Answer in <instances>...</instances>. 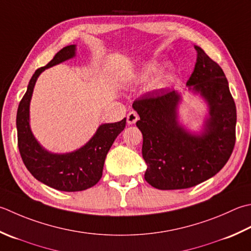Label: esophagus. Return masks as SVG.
<instances>
[{
	"label": "esophagus",
	"instance_id": "obj_1",
	"mask_svg": "<svg viewBox=\"0 0 251 251\" xmlns=\"http://www.w3.org/2000/svg\"><path fill=\"white\" fill-rule=\"evenodd\" d=\"M127 123H128L129 125H132V124H135V123L138 121V119H139V116H138V114H137L136 112H134V111H130L128 114H127Z\"/></svg>",
	"mask_w": 251,
	"mask_h": 251
}]
</instances>
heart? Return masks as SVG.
<instances>
[{
	"instance_id": "1",
	"label": "heart",
	"mask_w": 251,
	"mask_h": 251,
	"mask_svg": "<svg viewBox=\"0 0 251 251\" xmlns=\"http://www.w3.org/2000/svg\"><path fill=\"white\" fill-rule=\"evenodd\" d=\"M158 71V64L155 62H152L147 64L146 66H144L141 68V70L137 74V78H138V80L140 81H145L147 79H149V78L153 75V74ZM165 80V77H160L159 79H156L154 82V86L155 87H160L163 85V82Z\"/></svg>"
}]
</instances>
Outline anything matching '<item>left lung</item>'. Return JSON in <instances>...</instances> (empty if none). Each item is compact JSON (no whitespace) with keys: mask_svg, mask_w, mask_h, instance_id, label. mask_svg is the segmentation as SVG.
<instances>
[{"mask_svg":"<svg viewBox=\"0 0 251 251\" xmlns=\"http://www.w3.org/2000/svg\"><path fill=\"white\" fill-rule=\"evenodd\" d=\"M195 49L197 62L186 85L200 93L209 106L200 135L179 125L181 97L174 89L149 93L132 103L140 117L136 125L144 137L145 179L162 190L190 188L211 178L226 164L235 146L236 106L226 77L202 49Z\"/></svg>","mask_w":251,"mask_h":251,"instance_id":"obj_1","label":"left lung"}]
</instances>
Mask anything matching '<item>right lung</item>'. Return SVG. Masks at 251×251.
Segmentation results:
<instances>
[{
	"label": "right lung",
	"mask_w": 251,
	"mask_h": 251,
	"mask_svg": "<svg viewBox=\"0 0 251 251\" xmlns=\"http://www.w3.org/2000/svg\"><path fill=\"white\" fill-rule=\"evenodd\" d=\"M75 54L76 46H67L58 51L46 66L34 72L27 91L19 102L16 116L18 149L24 164L34 178L61 191L86 190L100 180L107 152L126 125V119L102 124L85 146L70 153H51L34 138L29 125V105L38 77L44 70L70 60Z\"/></svg>",
	"instance_id": "right-lung-1"
}]
</instances>
